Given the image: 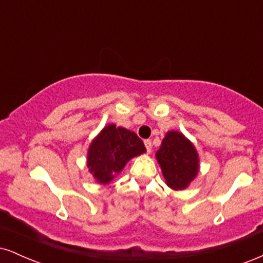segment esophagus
Here are the masks:
<instances>
[{
	"instance_id": "obj_1",
	"label": "esophagus",
	"mask_w": 263,
	"mask_h": 263,
	"mask_svg": "<svg viewBox=\"0 0 263 263\" xmlns=\"http://www.w3.org/2000/svg\"><path fill=\"white\" fill-rule=\"evenodd\" d=\"M145 147H146V151L147 154H150L151 150H152V142L150 140H145Z\"/></svg>"
}]
</instances>
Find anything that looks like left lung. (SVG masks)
Wrapping results in <instances>:
<instances>
[{
	"label": "left lung",
	"mask_w": 263,
	"mask_h": 263,
	"mask_svg": "<svg viewBox=\"0 0 263 263\" xmlns=\"http://www.w3.org/2000/svg\"><path fill=\"white\" fill-rule=\"evenodd\" d=\"M157 162L171 189L183 190L199 173V155L193 142L179 132H168L156 152Z\"/></svg>",
	"instance_id": "1"
}]
</instances>
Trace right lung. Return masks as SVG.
<instances>
[{"mask_svg":"<svg viewBox=\"0 0 263 263\" xmlns=\"http://www.w3.org/2000/svg\"><path fill=\"white\" fill-rule=\"evenodd\" d=\"M144 152H146L144 142L134 132L109 124L90 144L87 168L96 181L108 184L121 173L126 162Z\"/></svg>","mask_w":263,"mask_h":263,"instance_id":"1","label":"right lung"}]
</instances>
